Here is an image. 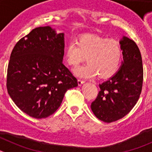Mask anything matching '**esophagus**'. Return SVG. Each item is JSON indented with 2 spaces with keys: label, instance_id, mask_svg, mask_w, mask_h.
<instances>
[{
  "label": "esophagus",
  "instance_id": "esophagus-1",
  "mask_svg": "<svg viewBox=\"0 0 152 152\" xmlns=\"http://www.w3.org/2000/svg\"><path fill=\"white\" fill-rule=\"evenodd\" d=\"M84 82H85V81H84V80H80V79H78V80H77V84H78V85H79V86H81V85H82L83 84H84Z\"/></svg>",
  "mask_w": 152,
  "mask_h": 152
}]
</instances>
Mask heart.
<instances>
[{
  "label": "heart",
  "mask_w": 152,
  "mask_h": 152,
  "mask_svg": "<svg viewBox=\"0 0 152 152\" xmlns=\"http://www.w3.org/2000/svg\"><path fill=\"white\" fill-rule=\"evenodd\" d=\"M122 55L117 41L94 35L81 36L77 43L70 41L64 50L65 61L72 66H77L87 57L88 64L73 71L75 75L83 78L95 77L97 74L101 78L113 76L120 66Z\"/></svg>",
  "instance_id": "b5f03b06"
}]
</instances>
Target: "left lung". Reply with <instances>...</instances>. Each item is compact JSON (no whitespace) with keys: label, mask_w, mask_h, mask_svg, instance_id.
Returning <instances> with one entry per match:
<instances>
[{"label":"left lung","mask_w":152,"mask_h":152,"mask_svg":"<svg viewBox=\"0 0 152 152\" xmlns=\"http://www.w3.org/2000/svg\"><path fill=\"white\" fill-rule=\"evenodd\" d=\"M119 44L123 56L121 66L115 75L99 85L100 92L91 106L96 117L105 123L116 121L127 115L142 92L143 67L139 47L125 36Z\"/></svg>","instance_id":"left-lung-1"}]
</instances>
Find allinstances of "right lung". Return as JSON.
Returning a JSON list of instances; mask_svg holds the SVG:
<instances>
[{
    "label": "right lung",
    "instance_id": "1",
    "mask_svg": "<svg viewBox=\"0 0 152 152\" xmlns=\"http://www.w3.org/2000/svg\"><path fill=\"white\" fill-rule=\"evenodd\" d=\"M64 33L51 26L33 29L11 52L7 88L21 110L36 119L46 118L61 105L77 80L63 64Z\"/></svg>",
    "mask_w": 152,
    "mask_h": 152
}]
</instances>
